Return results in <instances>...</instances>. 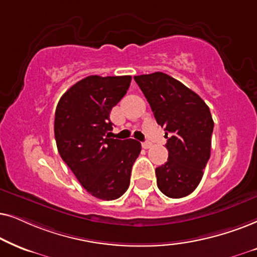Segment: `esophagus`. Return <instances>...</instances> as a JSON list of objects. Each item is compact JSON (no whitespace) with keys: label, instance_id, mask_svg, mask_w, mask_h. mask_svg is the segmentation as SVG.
Listing matches in <instances>:
<instances>
[{"label":"esophagus","instance_id":"obj_1","mask_svg":"<svg viewBox=\"0 0 257 257\" xmlns=\"http://www.w3.org/2000/svg\"><path fill=\"white\" fill-rule=\"evenodd\" d=\"M142 147L145 149H149L150 147H152V143H150V142H142Z\"/></svg>","mask_w":257,"mask_h":257}]
</instances>
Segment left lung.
I'll return each instance as SVG.
<instances>
[{
  "mask_svg": "<svg viewBox=\"0 0 257 257\" xmlns=\"http://www.w3.org/2000/svg\"><path fill=\"white\" fill-rule=\"evenodd\" d=\"M164 128L168 161L157 167V187L166 196L181 198L196 189L210 157L214 121L202 98L164 73L134 76Z\"/></svg>",
  "mask_w": 257,
  "mask_h": 257,
  "instance_id": "8db88e82",
  "label": "left lung"
}]
</instances>
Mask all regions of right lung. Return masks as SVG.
Instances as JSON below:
<instances>
[{
  "instance_id": "add662e5",
  "label": "right lung",
  "mask_w": 257,
  "mask_h": 257,
  "mask_svg": "<svg viewBox=\"0 0 257 257\" xmlns=\"http://www.w3.org/2000/svg\"><path fill=\"white\" fill-rule=\"evenodd\" d=\"M132 76L91 75L62 95L55 111L59 153L81 186L100 200L121 197L141 153L136 140L110 139L109 115L131 85Z\"/></svg>"
}]
</instances>
